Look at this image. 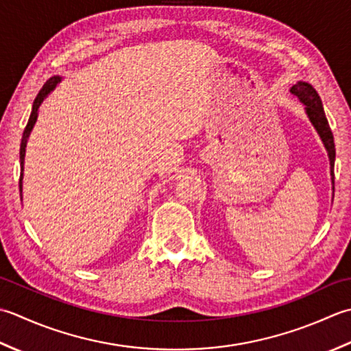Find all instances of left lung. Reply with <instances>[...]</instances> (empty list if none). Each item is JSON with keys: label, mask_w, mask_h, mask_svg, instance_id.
Here are the masks:
<instances>
[{"label": "left lung", "mask_w": 351, "mask_h": 351, "mask_svg": "<svg viewBox=\"0 0 351 351\" xmlns=\"http://www.w3.org/2000/svg\"><path fill=\"white\" fill-rule=\"evenodd\" d=\"M291 92L294 94L298 101L304 106V112L307 118H309L311 124L315 128L321 142L327 152L328 162H330V176H332V191L335 192V142H333V134L330 127H328L326 113L323 109V103H321V98L318 92L312 88V84L306 82H298L291 88Z\"/></svg>", "instance_id": "obj_1"}]
</instances>
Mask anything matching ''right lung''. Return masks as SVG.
<instances>
[{
	"instance_id": "1",
	"label": "right lung",
	"mask_w": 351,
	"mask_h": 351,
	"mask_svg": "<svg viewBox=\"0 0 351 351\" xmlns=\"http://www.w3.org/2000/svg\"><path fill=\"white\" fill-rule=\"evenodd\" d=\"M62 82V77L60 75H54L49 78V80L42 86V89L39 90L38 97L34 98L33 101V109L30 113V118H28V123L27 127L24 130L23 134V141H21V149H19V162H21V178H19V192H21V197H23V176H24V159H25V148H27V141L30 138V133L33 130V127L36 124V121H38V115H39V107L40 104L44 103V99L51 94V92L56 89V86ZM23 199V198H21Z\"/></svg>"
}]
</instances>
